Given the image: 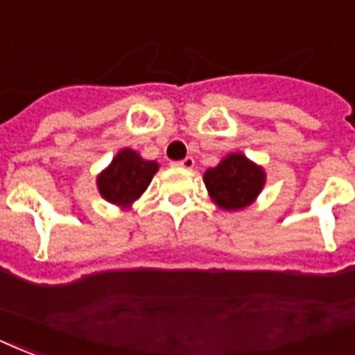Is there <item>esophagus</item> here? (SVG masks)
Masks as SVG:
<instances>
[{
    "label": "esophagus",
    "instance_id": "34e87169",
    "mask_svg": "<svg viewBox=\"0 0 355 355\" xmlns=\"http://www.w3.org/2000/svg\"><path fill=\"white\" fill-rule=\"evenodd\" d=\"M175 168H185V170H191L194 166V159L193 157H185L183 161H178V162H172Z\"/></svg>",
    "mask_w": 355,
    "mask_h": 355
}]
</instances>
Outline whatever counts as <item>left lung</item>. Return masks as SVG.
<instances>
[{
  "label": "left lung",
  "mask_w": 355,
  "mask_h": 355,
  "mask_svg": "<svg viewBox=\"0 0 355 355\" xmlns=\"http://www.w3.org/2000/svg\"><path fill=\"white\" fill-rule=\"evenodd\" d=\"M207 193L218 207L238 211L250 206L266 183V172L243 153H230L204 174Z\"/></svg>",
  "instance_id": "8db88e82"
}]
</instances>
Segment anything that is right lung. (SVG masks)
<instances>
[{"label":"right lung","instance_id":"obj_1","mask_svg":"<svg viewBox=\"0 0 355 355\" xmlns=\"http://www.w3.org/2000/svg\"><path fill=\"white\" fill-rule=\"evenodd\" d=\"M157 170L159 162L146 161L138 151L125 148L112 159L108 168L97 175L98 193L110 204L129 207L142 196Z\"/></svg>","mask_w":355,"mask_h":355}]
</instances>
